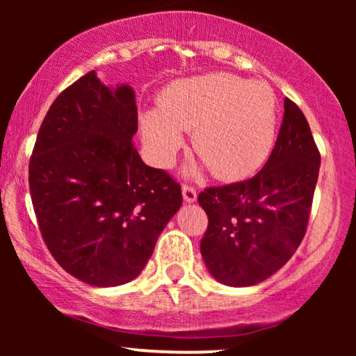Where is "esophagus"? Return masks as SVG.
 I'll list each match as a JSON object with an SVG mask.
<instances>
[{
  "label": "esophagus",
  "mask_w": 356,
  "mask_h": 356,
  "mask_svg": "<svg viewBox=\"0 0 356 356\" xmlns=\"http://www.w3.org/2000/svg\"><path fill=\"white\" fill-rule=\"evenodd\" d=\"M183 199L184 202H194L197 199V194H196V189H194L193 186H188V184H184L183 186Z\"/></svg>",
  "instance_id": "obj_1"
}]
</instances>
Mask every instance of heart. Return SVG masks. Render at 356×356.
Wrapping results in <instances>:
<instances>
[{"label":"heart","mask_w":356,"mask_h":356,"mask_svg":"<svg viewBox=\"0 0 356 356\" xmlns=\"http://www.w3.org/2000/svg\"><path fill=\"white\" fill-rule=\"evenodd\" d=\"M277 129L275 94L267 82L213 72L170 84L160 108L140 118V134L149 157L168 167L193 133V149L213 177L238 181L254 175L272 152ZM197 167L188 173L196 175Z\"/></svg>","instance_id":"obj_1"}]
</instances>
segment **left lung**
<instances>
[{"mask_svg":"<svg viewBox=\"0 0 356 356\" xmlns=\"http://www.w3.org/2000/svg\"><path fill=\"white\" fill-rule=\"evenodd\" d=\"M284 120L264 167L246 181L207 188L199 206L209 225L201 254L213 279L251 286L274 275L300 246L308 225L321 155L303 111L284 100Z\"/></svg>","mask_w":356,"mask_h":356,"instance_id":"obj_1","label":"left lung"}]
</instances>
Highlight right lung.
<instances>
[{
	"label": "right lung",
	"instance_id": "1",
	"mask_svg": "<svg viewBox=\"0 0 356 356\" xmlns=\"http://www.w3.org/2000/svg\"><path fill=\"white\" fill-rule=\"evenodd\" d=\"M133 87L87 72L53 102L29 162L33 211L58 264L81 282L134 280L181 207V188L133 145Z\"/></svg>",
	"mask_w": 356,
	"mask_h": 356
}]
</instances>
